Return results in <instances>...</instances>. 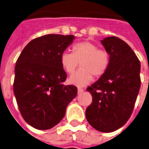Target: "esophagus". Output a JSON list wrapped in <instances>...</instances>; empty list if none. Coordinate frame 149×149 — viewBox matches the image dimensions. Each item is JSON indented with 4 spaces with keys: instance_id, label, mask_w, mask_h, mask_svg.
Wrapping results in <instances>:
<instances>
[{
    "instance_id": "esophagus-1",
    "label": "esophagus",
    "mask_w": 149,
    "mask_h": 149,
    "mask_svg": "<svg viewBox=\"0 0 149 149\" xmlns=\"http://www.w3.org/2000/svg\"><path fill=\"white\" fill-rule=\"evenodd\" d=\"M83 91H84V90H83V89L81 88H78V94L83 93Z\"/></svg>"
}]
</instances>
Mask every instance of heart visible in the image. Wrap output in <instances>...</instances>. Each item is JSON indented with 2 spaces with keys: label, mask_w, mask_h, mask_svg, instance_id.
Wrapping results in <instances>:
<instances>
[{
  "label": "heart",
  "mask_w": 149,
  "mask_h": 149,
  "mask_svg": "<svg viewBox=\"0 0 149 149\" xmlns=\"http://www.w3.org/2000/svg\"><path fill=\"white\" fill-rule=\"evenodd\" d=\"M79 63L81 68L70 77L69 81L83 86L92 80V75L96 78L104 75L110 59L105 51L98 49L97 45L91 41H84L74 45L72 53L65 52L61 55V65L69 74L74 73Z\"/></svg>",
  "instance_id": "b5f03b06"
}]
</instances>
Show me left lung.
I'll return each instance as SVG.
<instances>
[{
    "label": "left lung",
    "mask_w": 149,
    "mask_h": 149,
    "mask_svg": "<svg viewBox=\"0 0 149 149\" xmlns=\"http://www.w3.org/2000/svg\"><path fill=\"white\" fill-rule=\"evenodd\" d=\"M102 44L110 55L104 75L87 88L92 102L86 118L96 130L111 132L128 122L141 86L139 58L130 46L117 37H108Z\"/></svg>",
    "instance_id": "obj_1"
}]
</instances>
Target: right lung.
Returning <instances> with one entry per match:
<instances>
[{"instance_id":"right-lung-1","label":"right lung","mask_w":149,"mask_h":149,"mask_svg":"<svg viewBox=\"0 0 149 149\" xmlns=\"http://www.w3.org/2000/svg\"><path fill=\"white\" fill-rule=\"evenodd\" d=\"M74 39L61 34L39 37L26 45L17 60L14 93L22 117L33 128H53L78 94L77 87L63 84L67 74L61 65V55Z\"/></svg>"}]
</instances>
